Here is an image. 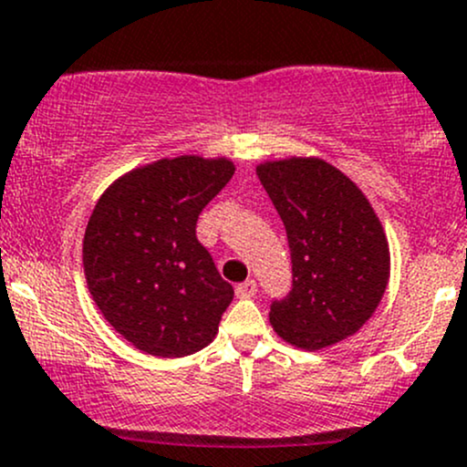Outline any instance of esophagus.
<instances>
[{"label": "esophagus", "instance_id": "1", "mask_svg": "<svg viewBox=\"0 0 467 467\" xmlns=\"http://www.w3.org/2000/svg\"><path fill=\"white\" fill-rule=\"evenodd\" d=\"M256 290H258V285L254 278H249V281L238 283V285H235V295H238L240 299H252V296L256 295Z\"/></svg>", "mask_w": 467, "mask_h": 467}]
</instances>
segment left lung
Segmentation results:
<instances>
[{"label":"left lung","instance_id":"1","mask_svg":"<svg viewBox=\"0 0 467 467\" xmlns=\"http://www.w3.org/2000/svg\"><path fill=\"white\" fill-rule=\"evenodd\" d=\"M256 175L285 224L292 290L269 324L287 344L319 350L358 333L389 285L382 223L350 177L319 157L263 161Z\"/></svg>","mask_w":467,"mask_h":467}]
</instances>
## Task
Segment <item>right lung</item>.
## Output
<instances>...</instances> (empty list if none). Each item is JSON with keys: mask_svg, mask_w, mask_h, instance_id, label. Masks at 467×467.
Instances as JSON below:
<instances>
[{"mask_svg": "<svg viewBox=\"0 0 467 467\" xmlns=\"http://www.w3.org/2000/svg\"><path fill=\"white\" fill-rule=\"evenodd\" d=\"M227 157H163L114 180L83 238L89 295L114 330L157 358H184L218 335L234 287L195 235L234 177Z\"/></svg>", "mask_w": 467, "mask_h": 467, "instance_id": "right-lung-1", "label": "right lung"}]
</instances>
